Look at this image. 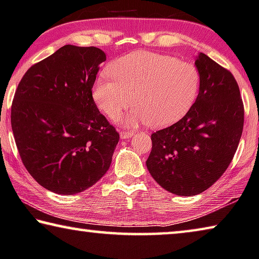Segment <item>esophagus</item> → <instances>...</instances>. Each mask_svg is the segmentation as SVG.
<instances>
[{"label":"esophagus","instance_id":"obj_1","mask_svg":"<svg viewBox=\"0 0 259 259\" xmlns=\"http://www.w3.org/2000/svg\"><path fill=\"white\" fill-rule=\"evenodd\" d=\"M134 133H131V131H124L122 130L121 133H119V136H121L122 140H125V138H130L131 136H133Z\"/></svg>","mask_w":259,"mask_h":259}]
</instances>
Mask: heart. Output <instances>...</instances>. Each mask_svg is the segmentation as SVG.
I'll list each match as a JSON object with an SVG mask.
<instances>
[{"mask_svg": "<svg viewBox=\"0 0 259 259\" xmlns=\"http://www.w3.org/2000/svg\"><path fill=\"white\" fill-rule=\"evenodd\" d=\"M111 78L100 76L94 86V100L100 110L116 119L134 103L125 122H149L165 126L178 121L195 101L200 72L190 61L161 53L131 52L117 58L108 67Z\"/></svg>", "mask_w": 259, "mask_h": 259, "instance_id": "obj_1", "label": "heart"}]
</instances>
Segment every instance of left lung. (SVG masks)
Here are the masks:
<instances>
[{
  "label": "left lung",
  "mask_w": 259,
  "mask_h": 259,
  "mask_svg": "<svg viewBox=\"0 0 259 259\" xmlns=\"http://www.w3.org/2000/svg\"><path fill=\"white\" fill-rule=\"evenodd\" d=\"M195 65L200 72L198 98L183 118L151 135L146 160L152 178L181 196L200 194L221 178L244 123L240 88L231 72L204 53Z\"/></svg>",
  "instance_id": "left-lung-1"
}]
</instances>
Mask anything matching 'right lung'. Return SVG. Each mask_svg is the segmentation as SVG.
<instances>
[{"label": "right lung", "mask_w": 259, "mask_h": 259, "mask_svg": "<svg viewBox=\"0 0 259 259\" xmlns=\"http://www.w3.org/2000/svg\"><path fill=\"white\" fill-rule=\"evenodd\" d=\"M94 46L65 45L31 66L15 92L11 128L22 163L40 186L76 194L108 171L119 135L93 99Z\"/></svg>", "instance_id": "right-lung-1"}]
</instances>
